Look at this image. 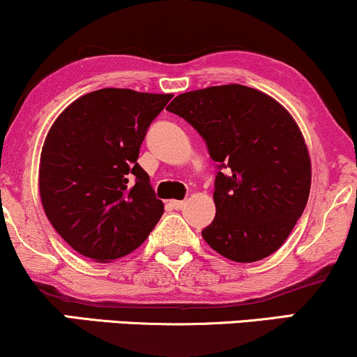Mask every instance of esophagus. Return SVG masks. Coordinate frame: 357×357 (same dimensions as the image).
<instances>
[{
	"mask_svg": "<svg viewBox=\"0 0 357 357\" xmlns=\"http://www.w3.org/2000/svg\"><path fill=\"white\" fill-rule=\"evenodd\" d=\"M169 206L174 208V210H181V208L184 206V202H181V199H171Z\"/></svg>",
	"mask_w": 357,
	"mask_h": 357,
	"instance_id": "esophagus-1",
	"label": "esophagus"
}]
</instances>
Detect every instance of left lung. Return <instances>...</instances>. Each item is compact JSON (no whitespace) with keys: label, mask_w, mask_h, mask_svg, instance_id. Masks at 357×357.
Returning <instances> with one entry per match:
<instances>
[{"label":"left lung","mask_w":357,"mask_h":357,"mask_svg":"<svg viewBox=\"0 0 357 357\" xmlns=\"http://www.w3.org/2000/svg\"><path fill=\"white\" fill-rule=\"evenodd\" d=\"M167 110L198 130L218 162L216 216L202 231L204 241L240 264L277 252L310 191L309 151L294 117L267 93L238 84L181 93Z\"/></svg>","instance_id":"1"}]
</instances>
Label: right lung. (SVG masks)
<instances>
[{
  "mask_svg": "<svg viewBox=\"0 0 357 357\" xmlns=\"http://www.w3.org/2000/svg\"><path fill=\"white\" fill-rule=\"evenodd\" d=\"M171 97L100 89L72 102L48 130L40 198L53 228L80 255L104 264L134 252L165 213L137 158Z\"/></svg>",
  "mask_w": 357,
  "mask_h": 357,
  "instance_id": "1",
  "label": "right lung"
}]
</instances>
